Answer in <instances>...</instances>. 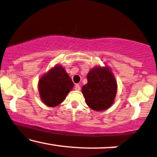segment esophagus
<instances>
[{"label": "esophagus", "instance_id": "esophagus-1", "mask_svg": "<svg viewBox=\"0 0 157 157\" xmlns=\"http://www.w3.org/2000/svg\"><path fill=\"white\" fill-rule=\"evenodd\" d=\"M75 89L76 90V91H80V85H78V84L75 85Z\"/></svg>", "mask_w": 157, "mask_h": 157}]
</instances>
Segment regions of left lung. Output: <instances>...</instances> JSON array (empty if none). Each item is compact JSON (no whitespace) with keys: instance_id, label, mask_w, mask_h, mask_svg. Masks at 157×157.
<instances>
[{"instance_id":"8db88e82","label":"left lung","mask_w":157,"mask_h":157,"mask_svg":"<svg viewBox=\"0 0 157 157\" xmlns=\"http://www.w3.org/2000/svg\"><path fill=\"white\" fill-rule=\"evenodd\" d=\"M87 84L82 87L86 104L94 111H102L112 105L117 91L114 75L109 66H94L87 75Z\"/></svg>"}]
</instances>
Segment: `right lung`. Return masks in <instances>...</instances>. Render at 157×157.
Here are the masks:
<instances>
[{"label":"right lung","instance_id":"right-lung-1","mask_svg":"<svg viewBox=\"0 0 157 157\" xmlns=\"http://www.w3.org/2000/svg\"><path fill=\"white\" fill-rule=\"evenodd\" d=\"M74 86L65 68L60 65H56L40 78V97L45 105L55 107L63 102Z\"/></svg>","mask_w":157,"mask_h":157}]
</instances>
